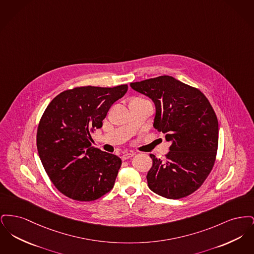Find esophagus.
Here are the masks:
<instances>
[{
	"mask_svg": "<svg viewBox=\"0 0 254 254\" xmlns=\"http://www.w3.org/2000/svg\"><path fill=\"white\" fill-rule=\"evenodd\" d=\"M134 155H135L134 152H127V153H124V154L122 155V160H123V161L127 160V159H129V158L133 157Z\"/></svg>",
	"mask_w": 254,
	"mask_h": 254,
	"instance_id": "1",
	"label": "esophagus"
}]
</instances>
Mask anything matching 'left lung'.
I'll return each mask as SVG.
<instances>
[{"instance_id":"left-lung-1","label":"left lung","mask_w":254,"mask_h":254,"mask_svg":"<svg viewBox=\"0 0 254 254\" xmlns=\"http://www.w3.org/2000/svg\"><path fill=\"white\" fill-rule=\"evenodd\" d=\"M155 105L153 127L171 143L166 160L153 154L148 188L168 199L193 193L213 168L218 147V120L206 97L171 76L130 84Z\"/></svg>"}]
</instances>
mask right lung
<instances>
[{"label": "right lung", "mask_w": 254, "mask_h": 254, "mask_svg": "<svg viewBox=\"0 0 254 254\" xmlns=\"http://www.w3.org/2000/svg\"><path fill=\"white\" fill-rule=\"evenodd\" d=\"M127 91V85L75 87L45 110L37 130L39 157L53 185L68 198L89 202L112 190L122 160L91 146V133Z\"/></svg>", "instance_id": "obj_1"}]
</instances>
